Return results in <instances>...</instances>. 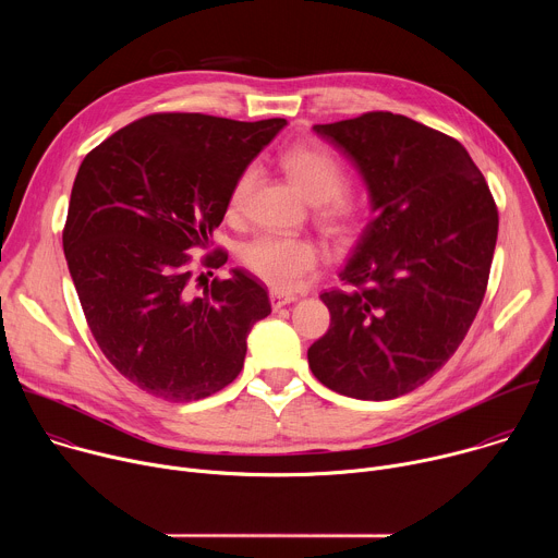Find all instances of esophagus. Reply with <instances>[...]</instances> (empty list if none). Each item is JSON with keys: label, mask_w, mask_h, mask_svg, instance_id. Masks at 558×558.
Masks as SVG:
<instances>
[{"label": "esophagus", "mask_w": 558, "mask_h": 558, "mask_svg": "<svg viewBox=\"0 0 558 558\" xmlns=\"http://www.w3.org/2000/svg\"><path fill=\"white\" fill-rule=\"evenodd\" d=\"M269 298H271V306L278 311L280 306H284V304H291V302H295L298 298L295 295H291V293H280V291H271L269 293Z\"/></svg>", "instance_id": "34e87169"}]
</instances>
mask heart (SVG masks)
<instances>
[{"label": "heart", "instance_id": "b5f03b06", "mask_svg": "<svg viewBox=\"0 0 558 558\" xmlns=\"http://www.w3.org/2000/svg\"><path fill=\"white\" fill-rule=\"evenodd\" d=\"M282 168L306 201L320 205V218L327 225L336 229L351 227L355 207L344 196L349 179L333 151L315 143H300L282 156ZM256 174V166L238 172L227 196V211L231 216L243 211ZM241 258L243 265L269 287L291 291L315 267L317 247L308 238L265 233L243 247Z\"/></svg>", "mask_w": 558, "mask_h": 558}]
</instances>
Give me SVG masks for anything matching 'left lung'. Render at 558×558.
<instances>
[{"instance_id":"left-lung-1","label":"left lung","mask_w":558,"mask_h":558,"mask_svg":"<svg viewBox=\"0 0 558 558\" xmlns=\"http://www.w3.org/2000/svg\"><path fill=\"white\" fill-rule=\"evenodd\" d=\"M362 174L373 218L325 291L329 331L313 375L355 400H392L428 381L463 342L486 295L499 214L465 147L392 112L313 125Z\"/></svg>"}]
</instances>
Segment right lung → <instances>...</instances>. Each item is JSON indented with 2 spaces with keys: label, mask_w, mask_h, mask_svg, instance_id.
I'll list each match as a JSON object with an SVG mask.
<instances>
[{
  "label": "right lung",
  "mask_w": 558,
  "mask_h": 558,
  "mask_svg": "<svg viewBox=\"0 0 558 558\" xmlns=\"http://www.w3.org/2000/svg\"><path fill=\"white\" fill-rule=\"evenodd\" d=\"M284 125L149 114L108 136L78 168L63 254L99 349L141 390L194 402L241 373L252 327L271 313L267 289L231 269L192 295L190 254L209 247L238 172ZM225 263L222 250L203 258L211 269Z\"/></svg>",
  "instance_id": "right-lung-1"
}]
</instances>
